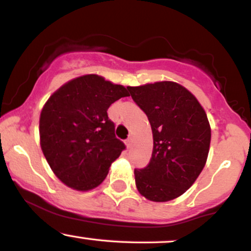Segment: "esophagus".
Listing matches in <instances>:
<instances>
[{
  "mask_svg": "<svg viewBox=\"0 0 251 251\" xmlns=\"http://www.w3.org/2000/svg\"><path fill=\"white\" fill-rule=\"evenodd\" d=\"M126 146H127V148L129 149V148H131V146H132V138L131 137H129L128 138V139L127 140H126Z\"/></svg>",
  "mask_w": 251,
  "mask_h": 251,
  "instance_id": "1",
  "label": "esophagus"
}]
</instances>
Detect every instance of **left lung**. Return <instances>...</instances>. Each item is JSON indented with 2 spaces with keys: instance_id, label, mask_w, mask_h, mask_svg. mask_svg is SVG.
<instances>
[{
  "instance_id": "1",
  "label": "left lung",
  "mask_w": 251,
  "mask_h": 251,
  "mask_svg": "<svg viewBox=\"0 0 251 251\" xmlns=\"http://www.w3.org/2000/svg\"><path fill=\"white\" fill-rule=\"evenodd\" d=\"M127 89L153 134L149 165L134 170L138 191L152 201L175 200L195 183L208 159L211 128L205 111L191 92L174 81Z\"/></svg>"
}]
</instances>
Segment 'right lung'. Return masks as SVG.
I'll use <instances>...</instances> for the list:
<instances>
[{
  "instance_id": "right-lung-1",
  "label": "right lung",
  "mask_w": 251,
  "mask_h": 251,
  "mask_svg": "<svg viewBox=\"0 0 251 251\" xmlns=\"http://www.w3.org/2000/svg\"><path fill=\"white\" fill-rule=\"evenodd\" d=\"M128 96L124 86L87 74L66 82L45 103L40 145L54 175L68 188L88 191L106 178L125 149L107 109Z\"/></svg>"
}]
</instances>
